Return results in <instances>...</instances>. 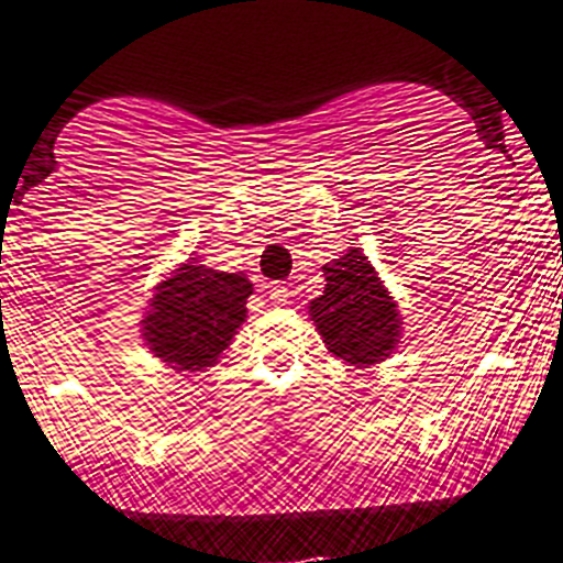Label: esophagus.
<instances>
[{
  "label": "esophagus",
  "instance_id": "1",
  "mask_svg": "<svg viewBox=\"0 0 563 563\" xmlns=\"http://www.w3.org/2000/svg\"><path fill=\"white\" fill-rule=\"evenodd\" d=\"M288 294H291V291H288L286 286H272L269 288V299H272V302H286Z\"/></svg>",
  "mask_w": 563,
  "mask_h": 563
}]
</instances>
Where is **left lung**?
<instances>
[{
  "label": "left lung",
  "mask_w": 563,
  "mask_h": 563,
  "mask_svg": "<svg viewBox=\"0 0 563 563\" xmlns=\"http://www.w3.org/2000/svg\"><path fill=\"white\" fill-rule=\"evenodd\" d=\"M324 291L308 302V317L328 353L369 369L400 346L402 313L361 246L322 266Z\"/></svg>",
  "instance_id": "8db88e82"
}]
</instances>
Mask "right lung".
<instances>
[{"label":"right lung","mask_w":563,"mask_h":563,"mask_svg":"<svg viewBox=\"0 0 563 563\" xmlns=\"http://www.w3.org/2000/svg\"><path fill=\"white\" fill-rule=\"evenodd\" d=\"M250 277L219 272L197 257L177 264L152 288L141 317L146 350L175 372H202L222 361L246 322Z\"/></svg>","instance_id":"obj_1"}]
</instances>
